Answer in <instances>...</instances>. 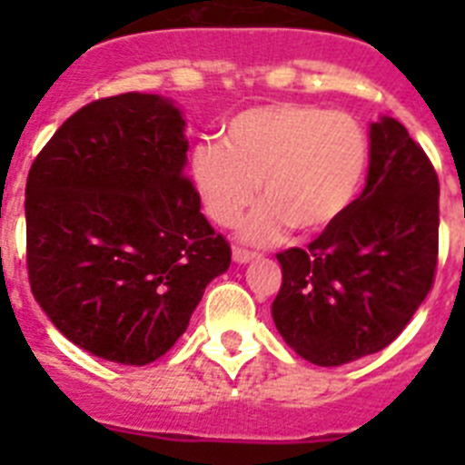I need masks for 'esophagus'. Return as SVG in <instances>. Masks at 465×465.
I'll list each match as a JSON object with an SVG mask.
<instances>
[{
    "instance_id": "esophagus-1",
    "label": "esophagus",
    "mask_w": 465,
    "mask_h": 465,
    "mask_svg": "<svg viewBox=\"0 0 465 465\" xmlns=\"http://www.w3.org/2000/svg\"><path fill=\"white\" fill-rule=\"evenodd\" d=\"M253 258H256V253L253 252H246V249H240V246H235V249H232V261L240 262V265L253 261Z\"/></svg>"
}]
</instances>
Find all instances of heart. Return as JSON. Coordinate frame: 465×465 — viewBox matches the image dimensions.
<instances>
[{
	"label": "heart",
	"mask_w": 465,
	"mask_h": 465,
	"mask_svg": "<svg viewBox=\"0 0 465 465\" xmlns=\"http://www.w3.org/2000/svg\"><path fill=\"white\" fill-rule=\"evenodd\" d=\"M368 163L363 127L342 111L312 104H265L225 123L221 143L193 151L191 174L209 219L240 223L258 195L265 203L246 219L242 237L272 244L291 228L319 232L351 204Z\"/></svg>",
	"instance_id": "b5f03b06"
}]
</instances>
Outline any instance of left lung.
Wrapping results in <instances>:
<instances>
[{
  "label": "left lung",
  "instance_id": "8db88e82",
  "mask_svg": "<svg viewBox=\"0 0 465 465\" xmlns=\"http://www.w3.org/2000/svg\"><path fill=\"white\" fill-rule=\"evenodd\" d=\"M440 183L396 118L371 123L365 188L307 249L277 253L272 319L295 354L323 368L381 351L433 286Z\"/></svg>",
  "mask_w": 465,
  "mask_h": 465
}]
</instances>
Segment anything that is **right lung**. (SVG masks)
I'll use <instances>...</instances> for the list:
<instances>
[{"instance_id":"1","label":"right lung","mask_w":465,"mask_h":465,"mask_svg":"<svg viewBox=\"0 0 465 465\" xmlns=\"http://www.w3.org/2000/svg\"><path fill=\"white\" fill-rule=\"evenodd\" d=\"M182 109L160 94L90 102L60 125L25 188L36 302L97 359L146 365L186 332L230 246L186 174Z\"/></svg>"}]
</instances>
